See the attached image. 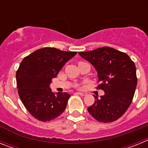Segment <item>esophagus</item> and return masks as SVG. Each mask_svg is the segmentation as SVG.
I'll use <instances>...</instances> for the list:
<instances>
[{"instance_id":"esophagus-1","label":"esophagus","mask_w":148,"mask_h":148,"mask_svg":"<svg viewBox=\"0 0 148 148\" xmlns=\"http://www.w3.org/2000/svg\"><path fill=\"white\" fill-rule=\"evenodd\" d=\"M75 94H77V95H82V96H84V95H86V93H84V92H76Z\"/></svg>"}]
</instances>
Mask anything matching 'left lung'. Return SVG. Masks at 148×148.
<instances>
[{
    "label": "left lung",
    "mask_w": 148,
    "mask_h": 148,
    "mask_svg": "<svg viewBox=\"0 0 148 148\" xmlns=\"http://www.w3.org/2000/svg\"><path fill=\"white\" fill-rule=\"evenodd\" d=\"M97 71L98 87L104 91L87 108L94 119L101 122H112L122 116L133 100L137 84L135 64L126 53L109 47L78 53Z\"/></svg>",
    "instance_id": "8db88e82"
}]
</instances>
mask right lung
I'll use <instances>...</instances> for the list:
<instances>
[{
	"instance_id": "obj_1",
	"label": "right lung",
	"mask_w": 148,
	"mask_h": 148,
	"mask_svg": "<svg viewBox=\"0 0 148 148\" xmlns=\"http://www.w3.org/2000/svg\"><path fill=\"white\" fill-rule=\"evenodd\" d=\"M76 53L45 47L31 53L21 63L16 73L18 95L29 113L39 121L53 120L64 111L70 95L53 92L49 85Z\"/></svg>"
}]
</instances>
